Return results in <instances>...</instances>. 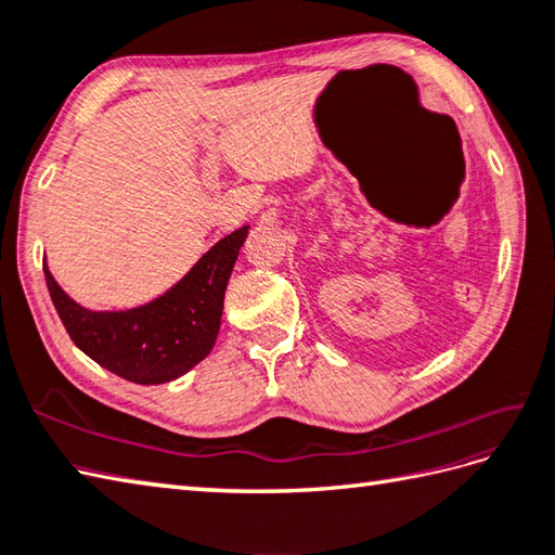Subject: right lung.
Masks as SVG:
<instances>
[{
    "label": "right lung",
    "instance_id": "obj_1",
    "mask_svg": "<svg viewBox=\"0 0 555 555\" xmlns=\"http://www.w3.org/2000/svg\"><path fill=\"white\" fill-rule=\"evenodd\" d=\"M247 227L229 233L164 296L133 310L92 312L70 300L44 264L47 288L70 340L104 370L133 384H167L215 346L223 291Z\"/></svg>",
    "mask_w": 555,
    "mask_h": 555
}]
</instances>
